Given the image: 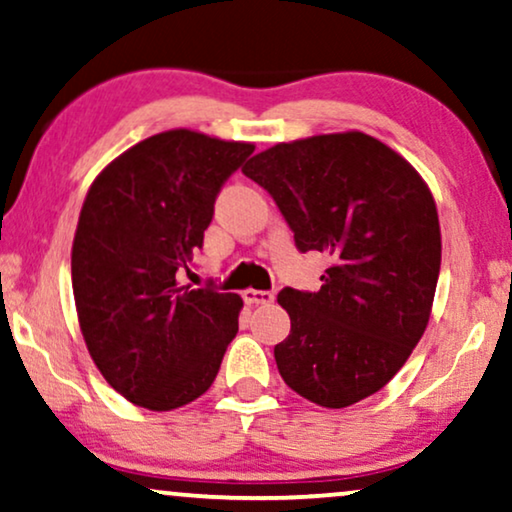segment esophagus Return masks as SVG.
I'll return each mask as SVG.
<instances>
[{"instance_id": "34e87169", "label": "esophagus", "mask_w": 512, "mask_h": 512, "mask_svg": "<svg viewBox=\"0 0 512 512\" xmlns=\"http://www.w3.org/2000/svg\"><path fill=\"white\" fill-rule=\"evenodd\" d=\"M243 299L248 304H269V302H274V292L248 288V290H243Z\"/></svg>"}]
</instances>
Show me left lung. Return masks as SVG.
Here are the masks:
<instances>
[{
    "instance_id": "obj_1",
    "label": "left lung",
    "mask_w": 512,
    "mask_h": 512,
    "mask_svg": "<svg viewBox=\"0 0 512 512\" xmlns=\"http://www.w3.org/2000/svg\"><path fill=\"white\" fill-rule=\"evenodd\" d=\"M243 173L271 194L299 250L332 257L318 292H278L290 316L274 349L283 381L330 410L377 393L431 318L442 255L431 189L360 131L278 142Z\"/></svg>"
}]
</instances>
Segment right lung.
Masks as SVG:
<instances>
[{
    "mask_svg": "<svg viewBox=\"0 0 512 512\" xmlns=\"http://www.w3.org/2000/svg\"><path fill=\"white\" fill-rule=\"evenodd\" d=\"M255 152L175 128L95 177L72 243V290L95 367L133 405L168 412L199 398L238 332L243 299L177 283L227 177Z\"/></svg>",
    "mask_w": 512,
    "mask_h": 512,
    "instance_id": "right-lung-1",
    "label": "right lung"
}]
</instances>
